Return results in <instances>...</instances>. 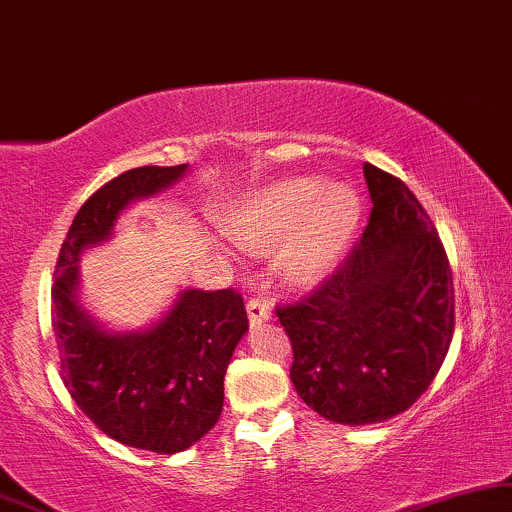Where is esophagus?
<instances>
[{
    "instance_id": "esophagus-1",
    "label": "esophagus",
    "mask_w": 512,
    "mask_h": 512,
    "mask_svg": "<svg viewBox=\"0 0 512 512\" xmlns=\"http://www.w3.org/2000/svg\"><path fill=\"white\" fill-rule=\"evenodd\" d=\"M248 316H250V323H267L274 316V309H271V304L267 299H260V297H250L248 299Z\"/></svg>"
}]
</instances>
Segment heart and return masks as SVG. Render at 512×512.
Returning a JSON list of instances; mask_svg holds the SVG:
<instances>
[{"label":"heart","instance_id":"1","mask_svg":"<svg viewBox=\"0 0 512 512\" xmlns=\"http://www.w3.org/2000/svg\"><path fill=\"white\" fill-rule=\"evenodd\" d=\"M358 196L344 185L323 187L316 177H290L262 189L234 224L245 250H283L292 281L316 283L335 267L358 224Z\"/></svg>","mask_w":512,"mask_h":512}]
</instances>
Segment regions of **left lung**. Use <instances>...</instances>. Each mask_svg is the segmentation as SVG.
<instances>
[{"mask_svg":"<svg viewBox=\"0 0 512 512\" xmlns=\"http://www.w3.org/2000/svg\"><path fill=\"white\" fill-rule=\"evenodd\" d=\"M363 173L372 199L363 238L309 295L276 306L299 398L346 426L410 410L454 335L452 269L431 217L400 177L372 163Z\"/></svg>","mask_w":512,"mask_h":512,"instance_id":"8db88e82","label":"left lung"}]
</instances>
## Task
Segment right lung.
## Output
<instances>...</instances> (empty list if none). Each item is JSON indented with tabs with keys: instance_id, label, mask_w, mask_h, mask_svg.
<instances>
[{
	"instance_id": "obj_1",
	"label": "right lung",
	"mask_w": 512,
	"mask_h": 512,
	"mask_svg": "<svg viewBox=\"0 0 512 512\" xmlns=\"http://www.w3.org/2000/svg\"><path fill=\"white\" fill-rule=\"evenodd\" d=\"M187 170L142 166L102 185L74 215L56 262L51 318L60 377L79 410L121 445L175 454L217 424L224 374L248 332L243 297L234 288L185 290L154 327L133 335L100 330L77 302V260L112 234L121 210Z\"/></svg>"
}]
</instances>
